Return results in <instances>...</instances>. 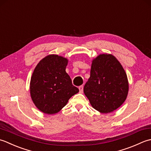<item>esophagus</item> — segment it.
Instances as JSON below:
<instances>
[{"label": "esophagus", "mask_w": 151, "mask_h": 151, "mask_svg": "<svg viewBox=\"0 0 151 151\" xmlns=\"http://www.w3.org/2000/svg\"><path fill=\"white\" fill-rule=\"evenodd\" d=\"M79 93H83V85L79 87Z\"/></svg>", "instance_id": "34e87169"}]
</instances>
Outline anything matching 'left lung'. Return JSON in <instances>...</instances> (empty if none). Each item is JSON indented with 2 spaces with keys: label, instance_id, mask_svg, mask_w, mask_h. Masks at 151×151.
Instances as JSON below:
<instances>
[{
  "label": "left lung",
  "instance_id": "left-lung-1",
  "mask_svg": "<svg viewBox=\"0 0 151 151\" xmlns=\"http://www.w3.org/2000/svg\"><path fill=\"white\" fill-rule=\"evenodd\" d=\"M128 89L127 73L115 56L100 54L92 60L83 91L94 109L102 113L113 112L124 102Z\"/></svg>",
  "mask_w": 151,
  "mask_h": 151
}]
</instances>
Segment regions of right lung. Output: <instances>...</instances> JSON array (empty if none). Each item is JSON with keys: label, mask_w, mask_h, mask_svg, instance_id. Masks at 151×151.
Masks as SVG:
<instances>
[{"label": "right lung", "mask_w": 151, "mask_h": 151, "mask_svg": "<svg viewBox=\"0 0 151 151\" xmlns=\"http://www.w3.org/2000/svg\"><path fill=\"white\" fill-rule=\"evenodd\" d=\"M68 60L58 55H49L35 67L30 82L33 103L45 114H55L79 92L66 72Z\"/></svg>", "instance_id": "obj_1"}]
</instances>
